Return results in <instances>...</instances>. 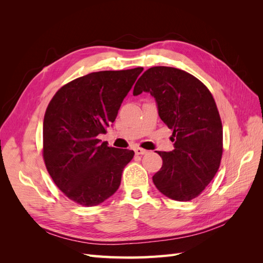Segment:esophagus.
I'll use <instances>...</instances> for the list:
<instances>
[{
	"label": "esophagus",
	"instance_id": "34e87169",
	"mask_svg": "<svg viewBox=\"0 0 263 263\" xmlns=\"http://www.w3.org/2000/svg\"><path fill=\"white\" fill-rule=\"evenodd\" d=\"M147 153H148V151L146 149H142L140 147L135 148V154H136V155H146Z\"/></svg>",
	"mask_w": 263,
	"mask_h": 263
}]
</instances>
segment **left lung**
Segmentation results:
<instances>
[{
  "mask_svg": "<svg viewBox=\"0 0 263 263\" xmlns=\"http://www.w3.org/2000/svg\"><path fill=\"white\" fill-rule=\"evenodd\" d=\"M150 93L158 114L173 130L174 149L156 151L162 166L153 181L174 201L186 202L200 195L216 174L222 155V126L210 90L185 71L171 67L146 70L134 95Z\"/></svg>",
  "mask_w": 263,
  "mask_h": 263,
  "instance_id": "8db88e82",
  "label": "left lung"
}]
</instances>
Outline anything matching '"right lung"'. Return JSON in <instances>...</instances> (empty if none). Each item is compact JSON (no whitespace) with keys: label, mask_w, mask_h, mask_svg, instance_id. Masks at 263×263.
Returning a JSON list of instances; mask_svg holds the SVG:
<instances>
[{"label":"right lung","mask_w":263,"mask_h":263,"mask_svg":"<svg viewBox=\"0 0 263 263\" xmlns=\"http://www.w3.org/2000/svg\"><path fill=\"white\" fill-rule=\"evenodd\" d=\"M144 68L92 72L63 85L44 117L43 156L54 184L67 197L95 206L112 196L135 153L108 147L100 134L118 109Z\"/></svg>","instance_id":"right-lung-1"}]
</instances>
